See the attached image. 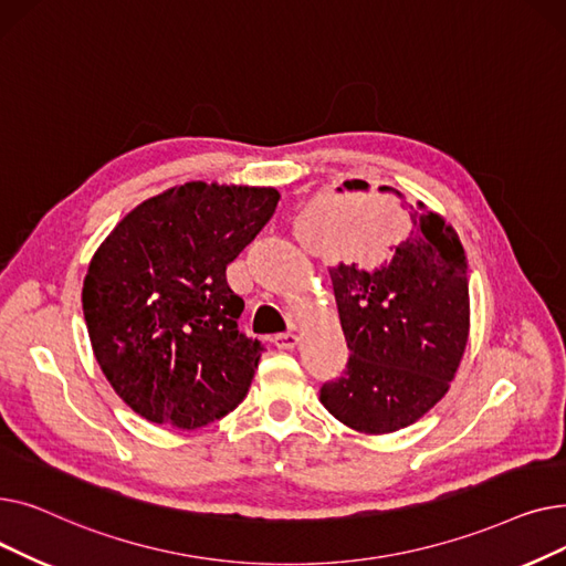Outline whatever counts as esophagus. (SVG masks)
<instances>
[{"mask_svg":"<svg viewBox=\"0 0 566 566\" xmlns=\"http://www.w3.org/2000/svg\"><path fill=\"white\" fill-rule=\"evenodd\" d=\"M273 344H275L280 350H291V348L298 346V335H293V333L275 335V337H273Z\"/></svg>","mask_w":566,"mask_h":566,"instance_id":"34e87169","label":"esophagus"}]
</instances>
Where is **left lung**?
<instances>
[{
    "mask_svg": "<svg viewBox=\"0 0 566 566\" xmlns=\"http://www.w3.org/2000/svg\"><path fill=\"white\" fill-rule=\"evenodd\" d=\"M344 188L367 190V184L353 178ZM331 280L350 355L344 376L321 388V403L367 436L415 424L448 395L470 335L459 233L418 201L390 259L374 271L339 263Z\"/></svg>",
    "mask_w": 566,
    "mask_h": 566,
    "instance_id": "left-lung-1",
    "label": "left lung"
}]
</instances>
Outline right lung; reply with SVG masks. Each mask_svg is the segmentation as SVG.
Segmentation results:
<instances>
[{
  "instance_id": "right-lung-1",
  "label": "right lung",
  "mask_w": 566,
  "mask_h": 566,
  "mask_svg": "<svg viewBox=\"0 0 566 566\" xmlns=\"http://www.w3.org/2000/svg\"><path fill=\"white\" fill-rule=\"evenodd\" d=\"M275 188L190 181L142 201L94 252L82 310L96 360L144 420L192 431L241 403L261 360L238 333L227 265L271 220Z\"/></svg>"
}]
</instances>
